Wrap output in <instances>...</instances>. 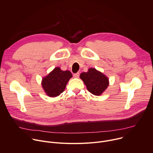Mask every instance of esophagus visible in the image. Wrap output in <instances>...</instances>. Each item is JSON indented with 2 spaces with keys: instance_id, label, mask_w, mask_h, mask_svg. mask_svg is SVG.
<instances>
[{
  "instance_id": "34e87169",
  "label": "esophagus",
  "mask_w": 153,
  "mask_h": 153,
  "mask_svg": "<svg viewBox=\"0 0 153 153\" xmlns=\"http://www.w3.org/2000/svg\"><path fill=\"white\" fill-rule=\"evenodd\" d=\"M79 76H80V74H79V73H75V74H74V75H73V76H74V78H79Z\"/></svg>"
}]
</instances>
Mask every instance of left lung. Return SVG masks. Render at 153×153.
I'll list each match as a JSON object with an SVG mask.
<instances>
[{
	"instance_id": "8db88e82",
	"label": "left lung",
	"mask_w": 153,
	"mask_h": 153,
	"mask_svg": "<svg viewBox=\"0 0 153 153\" xmlns=\"http://www.w3.org/2000/svg\"><path fill=\"white\" fill-rule=\"evenodd\" d=\"M80 78L83 81L86 88L91 93L100 96L107 88L109 85L108 78L95 68H89L88 72H83Z\"/></svg>"
}]
</instances>
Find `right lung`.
I'll list each match as a JSON object with an SVG mask.
<instances>
[{
	"label": "right lung",
	"instance_id": "obj_1",
	"mask_svg": "<svg viewBox=\"0 0 153 153\" xmlns=\"http://www.w3.org/2000/svg\"><path fill=\"white\" fill-rule=\"evenodd\" d=\"M72 77L70 71H62L59 67H56L43 78L42 88L50 97L58 96L63 92L68 82Z\"/></svg>",
	"mask_w": 153,
	"mask_h": 153
}]
</instances>
